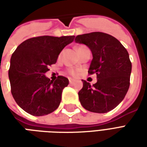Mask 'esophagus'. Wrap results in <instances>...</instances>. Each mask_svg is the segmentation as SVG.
Wrapping results in <instances>:
<instances>
[{
    "instance_id": "obj_1",
    "label": "esophagus",
    "mask_w": 147,
    "mask_h": 147,
    "mask_svg": "<svg viewBox=\"0 0 147 147\" xmlns=\"http://www.w3.org/2000/svg\"><path fill=\"white\" fill-rule=\"evenodd\" d=\"M68 80H69V83H72L74 82V80L71 78H68Z\"/></svg>"
}]
</instances>
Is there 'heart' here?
Here are the masks:
<instances>
[{
  "instance_id": "1",
  "label": "heart",
  "mask_w": 147,
  "mask_h": 147,
  "mask_svg": "<svg viewBox=\"0 0 147 147\" xmlns=\"http://www.w3.org/2000/svg\"><path fill=\"white\" fill-rule=\"evenodd\" d=\"M84 48H86V46H84V45H80V46H78V47L76 48L77 53H79L80 51H81V50ZM69 73H70L71 76H76V71L75 70L71 69V70H69Z\"/></svg>"
}]
</instances>
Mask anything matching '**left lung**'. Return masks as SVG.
I'll list each match as a JSON object with an SVG mask.
<instances>
[{
	"instance_id": "8db88e82",
	"label": "left lung",
	"mask_w": 147,
	"mask_h": 147,
	"mask_svg": "<svg viewBox=\"0 0 147 147\" xmlns=\"http://www.w3.org/2000/svg\"><path fill=\"white\" fill-rule=\"evenodd\" d=\"M76 43L90 49L93 59L88 72L97 74V83L90 86L83 80L79 92L80 103L86 110L105 113L123 101L130 86L131 63L127 49L116 38L102 32L76 37Z\"/></svg>"
}]
</instances>
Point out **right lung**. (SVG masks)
Wrapping results in <instances>:
<instances>
[{
	"instance_id": "add662e5",
	"label": "right lung",
	"mask_w": 147,
	"mask_h": 147,
	"mask_svg": "<svg viewBox=\"0 0 147 147\" xmlns=\"http://www.w3.org/2000/svg\"><path fill=\"white\" fill-rule=\"evenodd\" d=\"M74 38V35L32 38L22 42L12 53L8 71L11 94L18 105L27 113L44 116L60 105L62 90L69 81L61 76L53 81L45 74Z\"/></svg>"
}]
</instances>
